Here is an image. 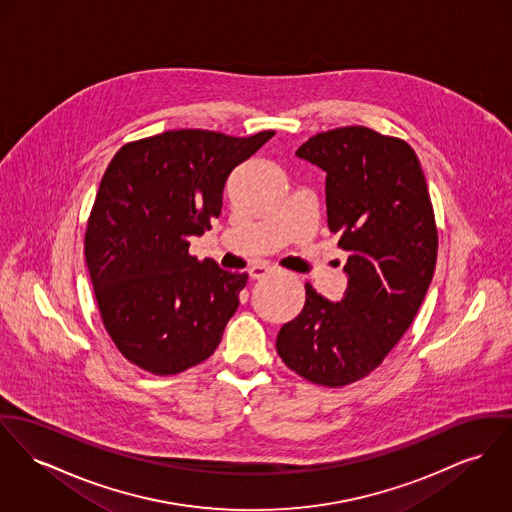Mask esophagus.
<instances>
[{
	"label": "esophagus",
	"instance_id": "esophagus-1",
	"mask_svg": "<svg viewBox=\"0 0 512 512\" xmlns=\"http://www.w3.org/2000/svg\"><path fill=\"white\" fill-rule=\"evenodd\" d=\"M269 273H271V267H267V265H255V267L249 269V276L253 280H261V278H265Z\"/></svg>",
	"mask_w": 512,
	"mask_h": 512
}]
</instances>
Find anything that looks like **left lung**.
Segmentation results:
<instances>
[{"label":"left lung","instance_id":"8db88e82","mask_svg":"<svg viewBox=\"0 0 512 512\" xmlns=\"http://www.w3.org/2000/svg\"><path fill=\"white\" fill-rule=\"evenodd\" d=\"M325 171L327 224L347 251L345 296L306 284V304L276 337V353L329 388L376 370L419 312L436 265L433 204L413 148L364 126L312 136L296 150Z\"/></svg>","mask_w":512,"mask_h":512}]
</instances>
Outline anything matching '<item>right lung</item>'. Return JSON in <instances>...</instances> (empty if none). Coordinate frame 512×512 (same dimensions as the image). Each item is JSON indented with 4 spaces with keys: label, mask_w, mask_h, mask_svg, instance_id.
Masks as SVG:
<instances>
[{
    "label": "right lung",
    "mask_w": 512,
    "mask_h": 512,
    "mask_svg": "<svg viewBox=\"0 0 512 512\" xmlns=\"http://www.w3.org/2000/svg\"><path fill=\"white\" fill-rule=\"evenodd\" d=\"M273 136L167 130L111 159L87 222L85 261L103 325L132 364L169 376L220 345L247 273L198 261L191 237L220 216L234 167Z\"/></svg>",
    "instance_id": "obj_1"
}]
</instances>
